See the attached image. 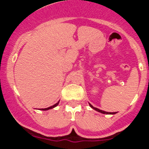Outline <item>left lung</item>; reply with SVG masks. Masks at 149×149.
I'll use <instances>...</instances> for the list:
<instances>
[{"label": "left lung", "mask_w": 149, "mask_h": 149, "mask_svg": "<svg viewBox=\"0 0 149 149\" xmlns=\"http://www.w3.org/2000/svg\"><path fill=\"white\" fill-rule=\"evenodd\" d=\"M89 106H90L91 107H92V108H93V109H94L95 110H96V111L99 112V113H103V114H116V113H108V112L103 111V110H99V109L96 108V107H93V105L91 104H89Z\"/></svg>", "instance_id": "8db88e82"}]
</instances>
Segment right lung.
<instances>
[{
	"instance_id": "add662e5",
	"label": "right lung",
	"mask_w": 149,
	"mask_h": 149,
	"mask_svg": "<svg viewBox=\"0 0 149 149\" xmlns=\"http://www.w3.org/2000/svg\"><path fill=\"white\" fill-rule=\"evenodd\" d=\"M59 102H60V101H58V102H57V103L56 104H54L53 106H51V107H48V108H44V109H41V110H50V109H52V108H54L55 107H56L57 106V105L59 104Z\"/></svg>"
}]
</instances>
